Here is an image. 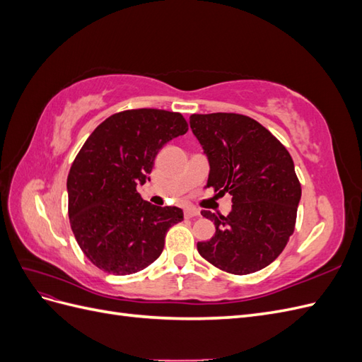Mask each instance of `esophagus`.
<instances>
[{
    "instance_id": "34e87169",
    "label": "esophagus",
    "mask_w": 362,
    "mask_h": 362,
    "mask_svg": "<svg viewBox=\"0 0 362 362\" xmlns=\"http://www.w3.org/2000/svg\"><path fill=\"white\" fill-rule=\"evenodd\" d=\"M201 213H199V210L198 208H194V206H187L184 210V217L185 218H192V217H198Z\"/></svg>"
}]
</instances>
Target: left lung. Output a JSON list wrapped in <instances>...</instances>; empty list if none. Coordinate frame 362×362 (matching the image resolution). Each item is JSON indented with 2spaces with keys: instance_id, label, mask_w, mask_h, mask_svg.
I'll list each match as a JSON object with an SVG mask.
<instances>
[{
  "instance_id": "1",
  "label": "left lung",
  "mask_w": 362,
  "mask_h": 362,
  "mask_svg": "<svg viewBox=\"0 0 362 362\" xmlns=\"http://www.w3.org/2000/svg\"><path fill=\"white\" fill-rule=\"evenodd\" d=\"M190 128L210 163L206 187L233 196L228 216L202 210L216 234L198 243L213 266L249 275L275 261L294 233L302 187L290 152L255 119L192 115Z\"/></svg>"
}]
</instances>
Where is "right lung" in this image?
I'll return each instance as SVG.
<instances>
[{
  "label": "right lung",
  "mask_w": 362,
  "mask_h": 362,
  "mask_svg": "<svg viewBox=\"0 0 362 362\" xmlns=\"http://www.w3.org/2000/svg\"><path fill=\"white\" fill-rule=\"evenodd\" d=\"M187 131L181 113L136 108L107 117L84 141L68 175V213L76 243L98 269L131 275L161 255L182 210L152 205L136 187L149 180L158 151Z\"/></svg>",
  "instance_id": "obj_1"
}]
</instances>
